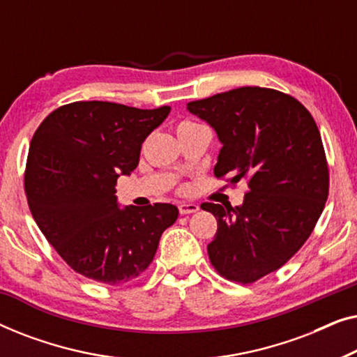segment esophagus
<instances>
[{"label": "esophagus", "mask_w": 357, "mask_h": 357, "mask_svg": "<svg viewBox=\"0 0 357 357\" xmlns=\"http://www.w3.org/2000/svg\"><path fill=\"white\" fill-rule=\"evenodd\" d=\"M198 209H199V206L195 203H180L178 204L180 214H192V213H197Z\"/></svg>", "instance_id": "34e87169"}]
</instances>
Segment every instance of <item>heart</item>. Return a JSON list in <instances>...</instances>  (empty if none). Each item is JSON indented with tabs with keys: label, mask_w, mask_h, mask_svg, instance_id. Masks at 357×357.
I'll list each match as a JSON object with an SVG mask.
<instances>
[{
	"label": "heart",
	"mask_w": 357,
	"mask_h": 357,
	"mask_svg": "<svg viewBox=\"0 0 357 357\" xmlns=\"http://www.w3.org/2000/svg\"><path fill=\"white\" fill-rule=\"evenodd\" d=\"M183 123H190V121H183ZM183 123H182V125H183Z\"/></svg>",
	"instance_id": "heart-1"
}]
</instances>
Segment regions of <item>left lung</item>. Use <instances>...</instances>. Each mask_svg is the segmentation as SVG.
<instances>
[{
	"label": "left lung",
	"mask_w": 357,
	"mask_h": 357,
	"mask_svg": "<svg viewBox=\"0 0 357 357\" xmlns=\"http://www.w3.org/2000/svg\"><path fill=\"white\" fill-rule=\"evenodd\" d=\"M187 109L222 143L214 175L248 183L241 206L202 208L218 221L208 245L214 270L250 284L289 261L324 211L330 174L320 131L299 100L268 87H238Z\"/></svg>",
	"instance_id": "8db88e82"
}]
</instances>
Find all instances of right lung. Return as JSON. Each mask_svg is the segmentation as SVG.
<instances>
[{
	"instance_id": "obj_1",
	"label": "right lung",
	"mask_w": 357,
	"mask_h": 357,
	"mask_svg": "<svg viewBox=\"0 0 357 357\" xmlns=\"http://www.w3.org/2000/svg\"><path fill=\"white\" fill-rule=\"evenodd\" d=\"M170 107L73 102L53 110L29 148L24 190L38 229L79 275L121 286L148 270L177 206L119 208L115 185L139 162L141 144Z\"/></svg>"
}]
</instances>
